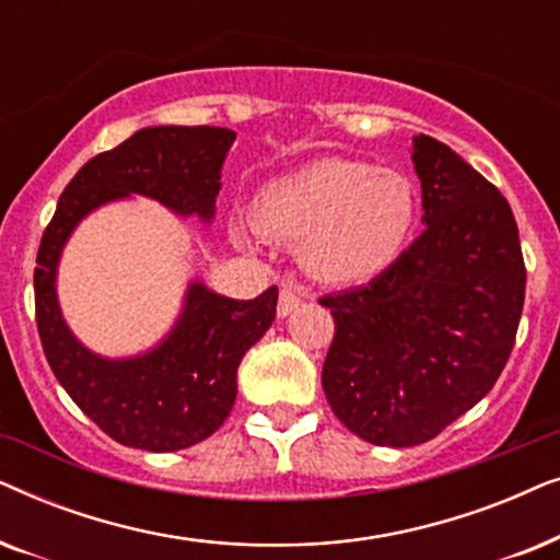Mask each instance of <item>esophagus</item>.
Segmentation results:
<instances>
[{"mask_svg": "<svg viewBox=\"0 0 560 560\" xmlns=\"http://www.w3.org/2000/svg\"><path fill=\"white\" fill-rule=\"evenodd\" d=\"M303 303V293L298 288H293V285H285L280 290V301H278V316L280 318H285V316H290V313H293L298 305Z\"/></svg>", "mask_w": 560, "mask_h": 560, "instance_id": "1", "label": "esophagus"}]
</instances>
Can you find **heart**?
<instances>
[{"label": "heart", "instance_id": "b5f03b06", "mask_svg": "<svg viewBox=\"0 0 560 560\" xmlns=\"http://www.w3.org/2000/svg\"><path fill=\"white\" fill-rule=\"evenodd\" d=\"M420 194L397 167L320 158L259 188L255 226L275 242H298L313 280L354 285L397 262L416 234Z\"/></svg>", "mask_w": 560, "mask_h": 560}]
</instances>
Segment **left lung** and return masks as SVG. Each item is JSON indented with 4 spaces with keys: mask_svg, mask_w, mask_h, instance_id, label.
Listing matches in <instances>:
<instances>
[{
    "mask_svg": "<svg viewBox=\"0 0 560 560\" xmlns=\"http://www.w3.org/2000/svg\"><path fill=\"white\" fill-rule=\"evenodd\" d=\"M425 232L370 285L320 298L336 334L320 385L336 418L374 446L439 435L494 387L525 303L512 209L466 160L412 137Z\"/></svg>",
    "mask_w": 560,
    "mask_h": 560,
    "instance_id": "left-lung-1",
    "label": "left lung"
}]
</instances>
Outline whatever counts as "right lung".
<instances>
[{"label": "right lung", "instance_id": "right-lung-1", "mask_svg": "<svg viewBox=\"0 0 560 560\" xmlns=\"http://www.w3.org/2000/svg\"><path fill=\"white\" fill-rule=\"evenodd\" d=\"M234 140L236 132L226 127H144L73 175L43 234L35 316L45 359L71 400L121 446L180 451L224 423L236 400V370L275 320L278 288L255 301H234L190 280L163 339L140 354L104 357L66 324L58 301L60 257L89 213L132 196L211 224Z\"/></svg>", "mask_w": 560, "mask_h": 560}]
</instances>
